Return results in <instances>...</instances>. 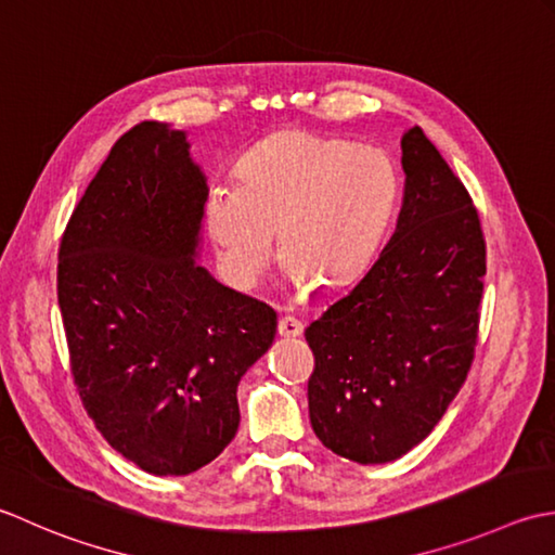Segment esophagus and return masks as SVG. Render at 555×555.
<instances>
[{"label":"esophagus","mask_w":555,"mask_h":555,"mask_svg":"<svg viewBox=\"0 0 555 555\" xmlns=\"http://www.w3.org/2000/svg\"><path fill=\"white\" fill-rule=\"evenodd\" d=\"M278 333L282 337H299L304 333V325H301V321L292 319V315H282L278 323Z\"/></svg>","instance_id":"1"}]
</instances>
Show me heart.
I'll return each instance as SVG.
<instances>
[{"label":"heart","instance_id":"obj_1","mask_svg":"<svg viewBox=\"0 0 555 555\" xmlns=\"http://www.w3.org/2000/svg\"><path fill=\"white\" fill-rule=\"evenodd\" d=\"M392 157L378 145L280 131L236 163V184H212L203 222L224 278L248 289L268 268L273 232L294 287H340L376 256L398 201Z\"/></svg>","mask_w":555,"mask_h":555}]
</instances>
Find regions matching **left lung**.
I'll list each match as a JSON object with an SVG mask.
<instances>
[{
    "label": "left lung",
    "mask_w": 555,
    "mask_h": 555,
    "mask_svg": "<svg viewBox=\"0 0 555 555\" xmlns=\"http://www.w3.org/2000/svg\"><path fill=\"white\" fill-rule=\"evenodd\" d=\"M398 224L366 275L307 327L313 434L383 465L434 431L472 369L486 242L469 191L420 127L402 135Z\"/></svg>",
    "instance_id": "8db88e82"
}]
</instances>
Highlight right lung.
Returning a JSON list of instances; mask_svg holds the SVG:
<instances>
[{
  "mask_svg": "<svg viewBox=\"0 0 555 555\" xmlns=\"http://www.w3.org/2000/svg\"><path fill=\"white\" fill-rule=\"evenodd\" d=\"M206 194L186 133L141 121L112 145L60 244L78 398L107 443L157 477H184L230 446L236 386L278 331L268 304L196 263Z\"/></svg>",
  "mask_w": 555,
  "mask_h": 555,
  "instance_id": "add662e5",
  "label": "right lung"
}]
</instances>
